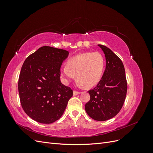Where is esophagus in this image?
I'll return each mask as SVG.
<instances>
[{
  "instance_id": "34e87169",
  "label": "esophagus",
  "mask_w": 153,
  "mask_h": 153,
  "mask_svg": "<svg viewBox=\"0 0 153 153\" xmlns=\"http://www.w3.org/2000/svg\"><path fill=\"white\" fill-rule=\"evenodd\" d=\"M80 93V92L74 91H73V96H76V95H78V94H79Z\"/></svg>"
}]
</instances>
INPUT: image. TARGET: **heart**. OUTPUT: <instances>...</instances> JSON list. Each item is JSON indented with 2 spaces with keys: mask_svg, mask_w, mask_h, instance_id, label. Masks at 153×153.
Returning a JSON list of instances; mask_svg holds the SVG:
<instances>
[{
  "mask_svg": "<svg viewBox=\"0 0 153 153\" xmlns=\"http://www.w3.org/2000/svg\"><path fill=\"white\" fill-rule=\"evenodd\" d=\"M103 55L98 52L78 54L64 64L61 68V75L68 83L77 76V84L80 87H92L101 80L105 69Z\"/></svg>",
  "mask_w": 153,
  "mask_h": 153,
  "instance_id": "1",
  "label": "heart"
}]
</instances>
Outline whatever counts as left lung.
<instances>
[{
  "instance_id": "8db88e82",
  "label": "left lung",
  "mask_w": 153,
  "mask_h": 153,
  "mask_svg": "<svg viewBox=\"0 0 153 153\" xmlns=\"http://www.w3.org/2000/svg\"><path fill=\"white\" fill-rule=\"evenodd\" d=\"M105 55L106 68L94 89L89 91L90 100L85 105L92 119L104 121L113 118L121 110L126 99L127 82L123 63L112 50L98 45Z\"/></svg>"
}]
</instances>
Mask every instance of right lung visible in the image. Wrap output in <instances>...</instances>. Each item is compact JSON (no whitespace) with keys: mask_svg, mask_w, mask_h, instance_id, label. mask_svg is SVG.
I'll use <instances>...</instances> for the list:
<instances>
[{"mask_svg":"<svg viewBox=\"0 0 153 153\" xmlns=\"http://www.w3.org/2000/svg\"><path fill=\"white\" fill-rule=\"evenodd\" d=\"M69 52L44 46L24 62L18 79V92L23 109L34 121L50 124L62 115L73 90L63 85L61 70Z\"/></svg>","mask_w":153,"mask_h":153,"instance_id":"right-lung-1","label":"right lung"}]
</instances>
